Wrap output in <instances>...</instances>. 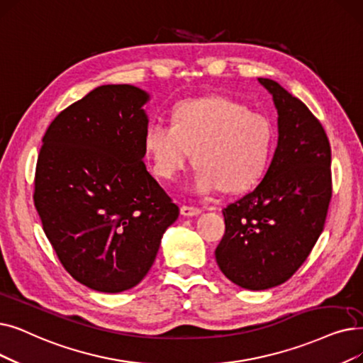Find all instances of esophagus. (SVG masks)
Segmentation results:
<instances>
[{"mask_svg": "<svg viewBox=\"0 0 363 363\" xmlns=\"http://www.w3.org/2000/svg\"><path fill=\"white\" fill-rule=\"evenodd\" d=\"M181 213L184 216H196V215L201 213V209L196 208V206H186V204H184V206H181Z\"/></svg>", "mask_w": 363, "mask_h": 363, "instance_id": "1", "label": "esophagus"}]
</instances>
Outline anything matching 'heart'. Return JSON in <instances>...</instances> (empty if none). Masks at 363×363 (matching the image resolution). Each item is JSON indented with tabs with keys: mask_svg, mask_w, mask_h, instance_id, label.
Instances as JSON below:
<instances>
[{
	"mask_svg": "<svg viewBox=\"0 0 363 363\" xmlns=\"http://www.w3.org/2000/svg\"><path fill=\"white\" fill-rule=\"evenodd\" d=\"M144 144L159 177L175 178L196 150L194 191L239 193L257 184L269 167L274 128L265 114L231 99L184 101L173 109L172 124H148Z\"/></svg>",
	"mask_w": 363,
	"mask_h": 363,
	"instance_id": "1",
	"label": "heart"
}]
</instances>
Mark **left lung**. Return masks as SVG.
I'll list each match as a JSON object with an SVG mask.
<instances>
[{"label": "left lung", "instance_id": "8db88e82", "mask_svg": "<svg viewBox=\"0 0 363 363\" xmlns=\"http://www.w3.org/2000/svg\"><path fill=\"white\" fill-rule=\"evenodd\" d=\"M258 82L277 109V147L262 181L223 209L225 234L215 250L225 277L250 291L295 274L323 231L333 197L330 145L320 121L279 83Z\"/></svg>", "mask_w": 363, "mask_h": 363}]
</instances>
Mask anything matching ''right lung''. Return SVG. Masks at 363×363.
I'll list each match as a JSON object with an SVG mask.
<instances>
[{"label":"right lung","instance_id":"add662e5","mask_svg":"<svg viewBox=\"0 0 363 363\" xmlns=\"http://www.w3.org/2000/svg\"><path fill=\"white\" fill-rule=\"evenodd\" d=\"M147 101L135 86H101L43 136L34 179L43 230L64 269L93 291L136 286L179 215L144 163Z\"/></svg>","mask_w":363,"mask_h":363}]
</instances>
